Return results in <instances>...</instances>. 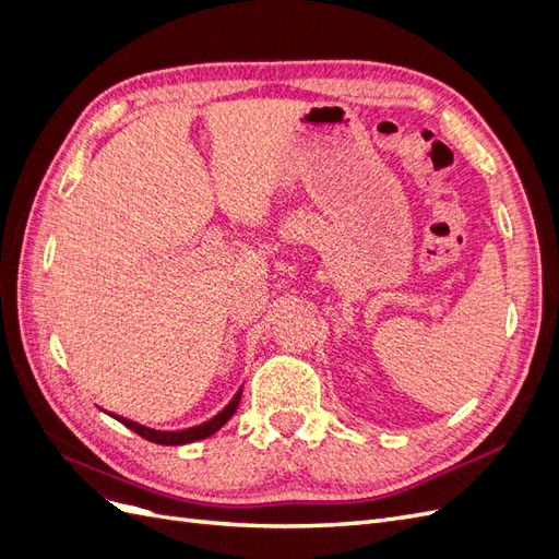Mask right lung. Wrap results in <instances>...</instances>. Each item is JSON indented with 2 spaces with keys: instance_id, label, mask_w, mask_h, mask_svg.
<instances>
[{
  "instance_id": "obj_1",
  "label": "right lung",
  "mask_w": 559,
  "mask_h": 559,
  "mask_svg": "<svg viewBox=\"0 0 559 559\" xmlns=\"http://www.w3.org/2000/svg\"><path fill=\"white\" fill-rule=\"evenodd\" d=\"M240 399H242V389H238V394L233 396V401L226 405L222 413L214 415L207 421H202V425H198V427L181 429V431H158V429H148V427L140 425V421L126 419L121 415H111V417L121 421V425H126L130 431L146 438V441H151V443H158V445H186V443H193V441H202V438H210L212 433H216L218 429H222L226 421L235 415V411H238Z\"/></svg>"
}]
</instances>
